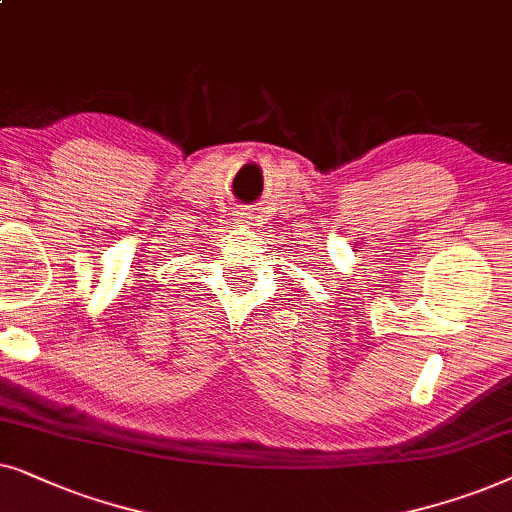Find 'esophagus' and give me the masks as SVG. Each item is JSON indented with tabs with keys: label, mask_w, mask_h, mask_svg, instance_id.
Here are the masks:
<instances>
[{
	"label": "esophagus",
	"mask_w": 512,
	"mask_h": 512,
	"mask_svg": "<svg viewBox=\"0 0 512 512\" xmlns=\"http://www.w3.org/2000/svg\"><path fill=\"white\" fill-rule=\"evenodd\" d=\"M243 215H245V213H243Z\"/></svg>",
	"instance_id": "obj_1"
}]
</instances>
